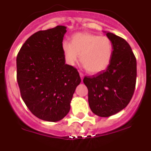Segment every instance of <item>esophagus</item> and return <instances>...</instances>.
I'll return each instance as SVG.
<instances>
[{"instance_id":"34e87169","label":"esophagus","mask_w":151,"mask_h":151,"mask_svg":"<svg viewBox=\"0 0 151 151\" xmlns=\"http://www.w3.org/2000/svg\"><path fill=\"white\" fill-rule=\"evenodd\" d=\"M79 75H80V77H81V79H83V77H84V74L82 73H79Z\"/></svg>"}]
</instances>
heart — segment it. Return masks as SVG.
Returning a JSON list of instances; mask_svg holds the SVG:
<instances>
[{"label": "heart", "mask_w": 151, "mask_h": 151, "mask_svg": "<svg viewBox=\"0 0 151 151\" xmlns=\"http://www.w3.org/2000/svg\"><path fill=\"white\" fill-rule=\"evenodd\" d=\"M62 50L66 62L74 66L79 58L89 73L96 74L107 68L112 60L113 45L106 36L88 32L73 35L71 42L63 41Z\"/></svg>", "instance_id": "b5f03b06"}]
</instances>
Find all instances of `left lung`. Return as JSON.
<instances>
[{
    "mask_svg": "<svg viewBox=\"0 0 151 151\" xmlns=\"http://www.w3.org/2000/svg\"><path fill=\"white\" fill-rule=\"evenodd\" d=\"M106 35L113 45L110 63L104 71L83 79L91 110L101 117L113 116L126 107L134 94L137 77L136 58L129 43L111 32Z\"/></svg>",
    "mask_w": 151,
    "mask_h": 151,
    "instance_id": "8db88e82",
    "label": "left lung"
}]
</instances>
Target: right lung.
Masks as SVG:
<instances>
[{
	"instance_id": "obj_1",
	"label": "right lung",
	"mask_w": 151,
	"mask_h": 151,
	"mask_svg": "<svg viewBox=\"0 0 151 151\" xmlns=\"http://www.w3.org/2000/svg\"><path fill=\"white\" fill-rule=\"evenodd\" d=\"M66 27L37 32L23 44L17 57V82L29 110L42 120L57 122L67 115L78 71L66 64L62 43Z\"/></svg>"
}]
</instances>
